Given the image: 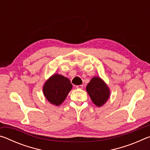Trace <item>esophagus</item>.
<instances>
[{
  "mask_svg": "<svg viewBox=\"0 0 150 150\" xmlns=\"http://www.w3.org/2000/svg\"><path fill=\"white\" fill-rule=\"evenodd\" d=\"M76 88H80V89H81V88H83V85H77V86H76Z\"/></svg>",
  "mask_w": 150,
  "mask_h": 150,
  "instance_id": "obj_1",
  "label": "esophagus"
}]
</instances>
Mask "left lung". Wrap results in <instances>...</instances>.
Here are the masks:
<instances>
[{
    "label": "left lung",
    "instance_id": "obj_1",
    "mask_svg": "<svg viewBox=\"0 0 150 150\" xmlns=\"http://www.w3.org/2000/svg\"><path fill=\"white\" fill-rule=\"evenodd\" d=\"M86 89L93 103L98 106H103L110 95L107 85L99 77H93L88 83Z\"/></svg>",
    "mask_w": 150,
    "mask_h": 150
}]
</instances>
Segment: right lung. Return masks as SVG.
<instances>
[{
    "instance_id": "1",
    "label": "right lung",
    "mask_w": 150,
    "mask_h": 150,
    "mask_svg": "<svg viewBox=\"0 0 150 150\" xmlns=\"http://www.w3.org/2000/svg\"><path fill=\"white\" fill-rule=\"evenodd\" d=\"M71 88L72 84L69 79L55 74L45 83L43 91L49 102L58 106L63 102Z\"/></svg>"
}]
</instances>
